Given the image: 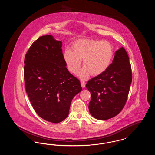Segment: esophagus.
Masks as SVG:
<instances>
[{"label":"esophagus","mask_w":155,"mask_h":155,"mask_svg":"<svg viewBox=\"0 0 155 155\" xmlns=\"http://www.w3.org/2000/svg\"><path fill=\"white\" fill-rule=\"evenodd\" d=\"M85 82H84V81H81V87H82V88H85Z\"/></svg>","instance_id":"obj_1"}]
</instances>
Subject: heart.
Here are the masks:
<instances>
[{
    "label": "heart",
    "mask_w": 155,
    "mask_h": 155,
    "mask_svg": "<svg viewBox=\"0 0 155 155\" xmlns=\"http://www.w3.org/2000/svg\"><path fill=\"white\" fill-rule=\"evenodd\" d=\"M113 55L114 48L109 41L80 39L74 42L72 50L64 51L63 59L68 70L73 74L79 71L83 59L84 67L78 75L82 79H87L91 74L96 76L106 71Z\"/></svg>",
    "instance_id": "1"
}]
</instances>
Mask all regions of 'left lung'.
<instances>
[{"instance_id": "left-lung-1", "label": "left lung", "mask_w": 155, "mask_h": 155, "mask_svg": "<svg viewBox=\"0 0 155 155\" xmlns=\"http://www.w3.org/2000/svg\"><path fill=\"white\" fill-rule=\"evenodd\" d=\"M132 82L131 67L123 47L116 51L108 69L89 80V110L94 118L106 120L117 116L125 105Z\"/></svg>"}]
</instances>
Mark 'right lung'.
Instances as JSON below:
<instances>
[{
  "label": "right lung",
  "mask_w": 155,
  "mask_h": 155,
  "mask_svg": "<svg viewBox=\"0 0 155 155\" xmlns=\"http://www.w3.org/2000/svg\"><path fill=\"white\" fill-rule=\"evenodd\" d=\"M61 41L39 37L27 53L24 77L26 92L37 114L59 123L68 115L71 102L82 90L80 81L68 71Z\"/></svg>",
  "instance_id": "1"
}]
</instances>
